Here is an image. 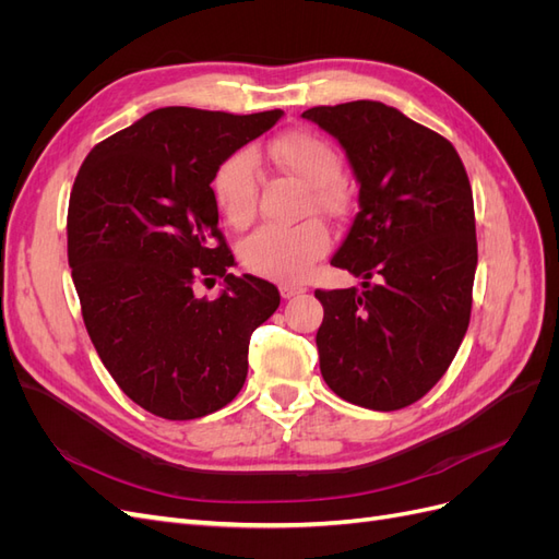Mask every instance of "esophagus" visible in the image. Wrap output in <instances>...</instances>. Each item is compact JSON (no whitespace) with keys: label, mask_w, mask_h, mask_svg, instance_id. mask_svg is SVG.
Wrapping results in <instances>:
<instances>
[{"label":"esophagus","mask_w":559,"mask_h":559,"mask_svg":"<svg viewBox=\"0 0 559 559\" xmlns=\"http://www.w3.org/2000/svg\"><path fill=\"white\" fill-rule=\"evenodd\" d=\"M306 289H302V286H294V284H280V294H282V298H294V296H298V294H302Z\"/></svg>","instance_id":"34e87169"}]
</instances>
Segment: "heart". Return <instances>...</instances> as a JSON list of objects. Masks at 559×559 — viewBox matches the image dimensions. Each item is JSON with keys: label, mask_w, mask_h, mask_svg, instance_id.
<instances>
[{"label": "heart", "mask_w": 559, "mask_h": 559, "mask_svg": "<svg viewBox=\"0 0 559 559\" xmlns=\"http://www.w3.org/2000/svg\"><path fill=\"white\" fill-rule=\"evenodd\" d=\"M267 156L284 173L310 186V207L319 212H341L345 205L341 156L314 132L292 130L270 142ZM259 165L251 151L242 148L228 156L214 175V198L224 218L247 226L257 212ZM331 238L324 224L310 218L298 226H261L240 247V259L253 275L280 282H298L329 251Z\"/></svg>", "instance_id": "1"}]
</instances>
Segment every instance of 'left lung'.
<instances>
[{"mask_svg": "<svg viewBox=\"0 0 559 559\" xmlns=\"http://www.w3.org/2000/svg\"><path fill=\"white\" fill-rule=\"evenodd\" d=\"M302 118L341 142L359 181L331 265L364 282L314 292L321 376L361 408H405L443 378L468 329L478 242L464 163L441 134L373 99Z\"/></svg>", "mask_w": 559, "mask_h": 559, "instance_id": "8db88e82", "label": "left lung"}]
</instances>
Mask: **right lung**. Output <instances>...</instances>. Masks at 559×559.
Wrapping results in <instances>:
<instances>
[{
    "mask_svg": "<svg viewBox=\"0 0 559 559\" xmlns=\"http://www.w3.org/2000/svg\"><path fill=\"white\" fill-rule=\"evenodd\" d=\"M282 109L235 116L163 107L93 146L67 210V259L83 324L123 394L165 419L205 417L247 380L253 329L280 292L233 275L212 181ZM224 276L207 301L195 278Z\"/></svg>",
    "mask_w": 559,
    "mask_h": 559,
    "instance_id": "right-lung-1",
    "label": "right lung"
}]
</instances>
